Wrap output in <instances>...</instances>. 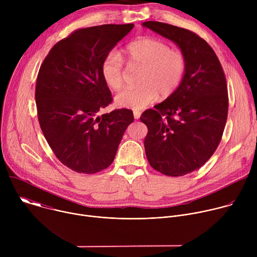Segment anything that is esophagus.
<instances>
[{
    "mask_svg": "<svg viewBox=\"0 0 257 257\" xmlns=\"http://www.w3.org/2000/svg\"><path fill=\"white\" fill-rule=\"evenodd\" d=\"M133 115H134V119H135V120H138V119L140 118V115H141V114H140V112L134 111V112H133Z\"/></svg>",
    "mask_w": 257,
    "mask_h": 257,
    "instance_id": "34e87169",
    "label": "esophagus"
}]
</instances>
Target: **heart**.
I'll list each match as a JSON object with an SVG mask.
<instances>
[{
	"instance_id": "obj_1",
	"label": "heart",
	"mask_w": 257,
	"mask_h": 257,
	"mask_svg": "<svg viewBox=\"0 0 257 257\" xmlns=\"http://www.w3.org/2000/svg\"><path fill=\"white\" fill-rule=\"evenodd\" d=\"M124 57L130 69H140L137 83L133 88L120 92L115 101L117 105L131 109H142L154 102L159 93L168 97L175 92L184 76L186 61L180 52L170 50L165 43L154 39H140L129 44ZM104 83L113 90L124 85L126 70L121 57L109 52L100 65Z\"/></svg>"
}]
</instances>
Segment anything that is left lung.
<instances>
[{
    "instance_id": "1",
    "label": "left lung",
    "mask_w": 257,
    "mask_h": 257,
    "mask_svg": "<svg viewBox=\"0 0 257 257\" xmlns=\"http://www.w3.org/2000/svg\"><path fill=\"white\" fill-rule=\"evenodd\" d=\"M142 26L176 44L186 61L175 92L140 117L149 128L144 149L150 165L167 176H184L201 168L222 139L229 106L226 77L213 50L194 32L158 21Z\"/></svg>"
}]
</instances>
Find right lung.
Listing matches in <instances>:
<instances>
[{"instance_id":"right-lung-1","label":"right lung","mask_w":257,"mask_h":257,"mask_svg":"<svg viewBox=\"0 0 257 257\" xmlns=\"http://www.w3.org/2000/svg\"><path fill=\"white\" fill-rule=\"evenodd\" d=\"M134 24L78 29L57 43L41 66L35 101L42 131L59 161L77 173L94 174L116 157L133 112L98 116L112 102L100 65Z\"/></svg>"}]
</instances>
